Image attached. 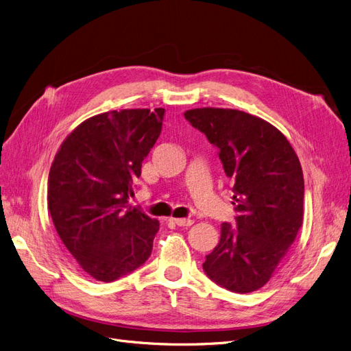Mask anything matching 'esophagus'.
I'll list each match as a JSON object with an SVG mask.
<instances>
[{"label":"esophagus","instance_id":"1","mask_svg":"<svg viewBox=\"0 0 351 351\" xmlns=\"http://www.w3.org/2000/svg\"><path fill=\"white\" fill-rule=\"evenodd\" d=\"M173 222L178 226H191L193 223V219H191V218H178V219H173Z\"/></svg>","mask_w":351,"mask_h":351}]
</instances>
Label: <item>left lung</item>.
Returning a JSON list of instances; mask_svg holds the SVG:
<instances>
[{
  "mask_svg": "<svg viewBox=\"0 0 351 351\" xmlns=\"http://www.w3.org/2000/svg\"><path fill=\"white\" fill-rule=\"evenodd\" d=\"M189 123L218 149L234 191L235 222L206 255V276L228 291L264 287L302 225L304 179L285 136L268 121L234 109H193Z\"/></svg>",
  "mask_w": 351,
  "mask_h": 351,
  "instance_id": "obj_1",
  "label": "left lung"
}]
</instances>
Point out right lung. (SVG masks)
Masks as SVG:
<instances>
[{"mask_svg": "<svg viewBox=\"0 0 351 351\" xmlns=\"http://www.w3.org/2000/svg\"><path fill=\"white\" fill-rule=\"evenodd\" d=\"M165 109L101 113L75 128L49 173V210L56 231L80 268L112 282L142 267L159 231L129 205L142 162L162 132Z\"/></svg>", "mask_w": 351, "mask_h": 351, "instance_id": "right-lung-1", "label": "right lung"}]
</instances>
